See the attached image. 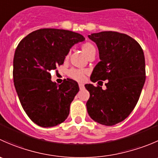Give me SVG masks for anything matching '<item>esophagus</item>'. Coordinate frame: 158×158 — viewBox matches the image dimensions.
<instances>
[{
    "instance_id": "34e87169",
    "label": "esophagus",
    "mask_w": 158,
    "mask_h": 158,
    "mask_svg": "<svg viewBox=\"0 0 158 158\" xmlns=\"http://www.w3.org/2000/svg\"><path fill=\"white\" fill-rule=\"evenodd\" d=\"M79 89H84V84H82V83H79Z\"/></svg>"
}]
</instances>
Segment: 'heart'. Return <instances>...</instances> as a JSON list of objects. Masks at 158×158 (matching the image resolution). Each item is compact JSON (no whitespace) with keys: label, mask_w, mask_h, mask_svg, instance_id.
I'll list each match as a JSON object with an SVG mask.
<instances>
[{"label":"heart","mask_w":158,"mask_h":158,"mask_svg":"<svg viewBox=\"0 0 158 158\" xmlns=\"http://www.w3.org/2000/svg\"><path fill=\"white\" fill-rule=\"evenodd\" d=\"M82 49L83 51L84 54L87 56L91 52L95 50V48L91 43L87 42L82 46ZM85 72L82 71V70L72 69L69 71V76L71 78H73V79H76V80L82 81L85 78Z\"/></svg>","instance_id":"obj_1"}]
</instances>
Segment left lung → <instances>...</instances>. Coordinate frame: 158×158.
<instances>
[{
  "mask_svg": "<svg viewBox=\"0 0 158 158\" xmlns=\"http://www.w3.org/2000/svg\"><path fill=\"white\" fill-rule=\"evenodd\" d=\"M88 37L97 45L100 59L91 81H108L105 90L99 85H85L90 94L87 111L95 122L112 126L125 120L138 103L146 78L144 52L136 40L124 33L103 31Z\"/></svg>",
  "mask_w": 158,
  "mask_h": 158,
  "instance_id": "1",
  "label": "left lung"
}]
</instances>
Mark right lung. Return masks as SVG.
<instances>
[{
	"instance_id": "right-lung-1",
	"label": "right lung",
	"mask_w": 158,
	"mask_h": 158,
	"mask_svg": "<svg viewBox=\"0 0 158 158\" xmlns=\"http://www.w3.org/2000/svg\"><path fill=\"white\" fill-rule=\"evenodd\" d=\"M84 40L82 35L75 32L47 28L32 32L17 46L14 86L23 110L39 126H56L67 118L79 85L70 79L56 84L49 72L63 65L71 47Z\"/></svg>"
}]
</instances>
